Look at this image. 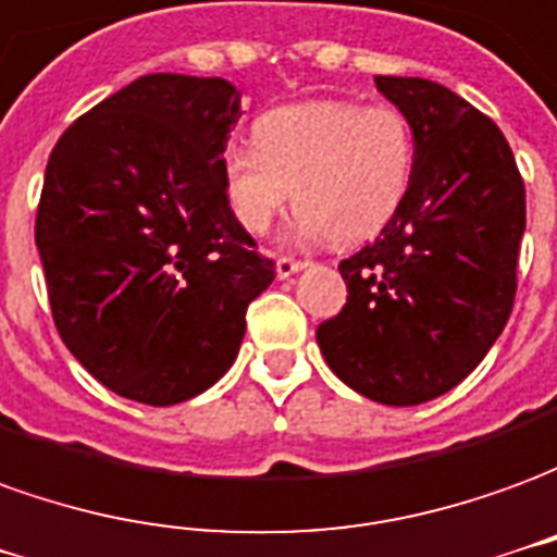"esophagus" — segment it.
<instances>
[{
    "instance_id": "1",
    "label": "esophagus",
    "mask_w": 557,
    "mask_h": 557,
    "mask_svg": "<svg viewBox=\"0 0 557 557\" xmlns=\"http://www.w3.org/2000/svg\"><path fill=\"white\" fill-rule=\"evenodd\" d=\"M306 267V260L294 258V255H278L275 260V272H278V278H290L294 272H299Z\"/></svg>"
}]
</instances>
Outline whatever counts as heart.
Wrapping results in <instances>:
<instances>
[{
    "mask_svg": "<svg viewBox=\"0 0 557 557\" xmlns=\"http://www.w3.org/2000/svg\"><path fill=\"white\" fill-rule=\"evenodd\" d=\"M413 128L393 104L302 101L255 122V144L222 152V183L248 234L297 203L302 239H369L396 215L413 183Z\"/></svg>",
    "mask_w": 557,
    "mask_h": 557,
    "instance_id": "1",
    "label": "heart"
}]
</instances>
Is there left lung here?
<instances>
[{
  "instance_id": "8db88e82",
  "label": "left lung",
  "mask_w": 557,
  "mask_h": 557,
  "mask_svg": "<svg viewBox=\"0 0 557 557\" xmlns=\"http://www.w3.org/2000/svg\"><path fill=\"white\" fill-rule=\"evenodd\" d=\"M413 128L411 191L338 263L348 302L318 326L326 366L381 405H420L474 372L516 299L524 183L486 113L423 77H374Z\"/></svg>"
}]
</instances>
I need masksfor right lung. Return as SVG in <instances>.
Wrapping results in <instances>:
<instances>
[{
	"instance_id": "1",
	"label": "right lung",
	"mask_w": 557,
	"mask_h": 557,
	"mask_svg": "<svg viewBox=\"0 0 557 557\" xmlns=\"http://www.w3.org/2000/svg\"><path fill=\"white\" fill-rule=\"evenodd\" d=\"M239 98L222 77L146 74L71 122L47 161L35 246L59 338L144 405L215 384L275 278L224 195Z\"/></svg>"
}]
</instances>
